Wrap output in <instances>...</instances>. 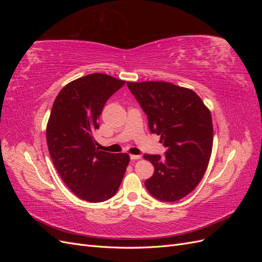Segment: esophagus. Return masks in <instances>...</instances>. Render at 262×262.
<instances>
[{
	"instance_id": "esophagus-1",
	"label": "esophagus",
	"mask_w": 262,
	"mask_h": 262,
	"mask_svg": "<svg viewBox=\"0 0 262 262\" xmlns=\"http://www.w3.org/2000/svg\"><path fill=\"white\" fill-rule=\"evenodd\" d=\"M130 158H131V161H137V160H140L141 156L140 155H130Z\"/></svg>"
}]
</instances>
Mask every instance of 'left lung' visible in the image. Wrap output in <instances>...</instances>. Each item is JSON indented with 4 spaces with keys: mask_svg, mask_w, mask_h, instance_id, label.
<instances>
[{
    "mask_svg": "<svg viewBox=\"0 0 262 262\" xmlns=\"http://www.w3.org/2000/svg\"><path fill=\"white\" fill-rule=\"evenodd\" d=\"M148 119L152 133L161 136L165 156L145 154L154 166L145 181L148 192L165 202L178 201L199 185L212 153L213 124L209 108L186 87L168 82H126Z\"/></svg>",
    "mask_w": 262,
    "mask_h": 262,
    "instance_id": "1",
    "label": "left lung"
}]
</instances>
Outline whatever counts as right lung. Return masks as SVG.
Instances as JSON below:
<instances>
[{
  "instance_id": "obj_1",
  "label": "right lung",
  "mask_w": 262,
  "mask_h": 262,
  "mask_svg": "<svg viewBox=\"0 0 262 262\" xmlns=\"http://www.w3.org/2000/svg\"><path fill=\"white\" fill-rule=\"evenodd\" d=\"M124 81L93 73L67 84L53 102L47 144L55 169L81 199L102 202L114 196L130 162L126 153L99 150L93 138L106 101Z\"/></svg>"
}]
</instances>
